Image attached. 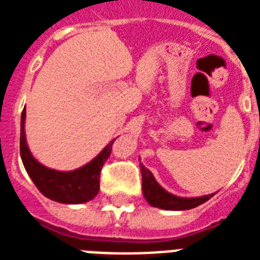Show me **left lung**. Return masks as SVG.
Instances as JSON below:
<instances>
[{"mask_svg":"<svg viewBox=\"0 0 260 260\" xmlns=\"http://www.w3.org/2000/svg\"><path fill=\"white\" fill-rule=\"evenodd\" d=\"M140 167H141L142 174V193L146 202L152 207L167 210V211H183V210H190V208L200 206L214 196V193L200 197L175 196L173 193L167 192L163 186H160L153 174L145 166L140 163Z\"/></svg>","mask_w":260,"mask_h":260,"instance_id":"8db88e82","label":"left lung"}]
</instances>
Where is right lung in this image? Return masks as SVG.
<instances>
[{
  "label": "right lung",
  "mask_w": 260,
  "mask_h": 260,
  "mask_svg": "<svg viewBox=\"0 0 260 260\" xmlns=\"http://www.w3.org/2000/svg\"><path fill=\"white\" fill-rule=\"evenodd\" d=\"M26 108L21 112L20 120V156L27 174L45 197L63 204H82L93 200L100 190V173L105 160L108 159L115 140L89 163L72 171H58L41 165L27 145Z\"/></svg>",
  "instance_id": "1"
}]
</instances>
